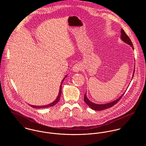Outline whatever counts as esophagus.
<instances>
[{
    "mask_svg": "<svg viewBox=\"0 0 146 146\" xmlns=\"http://www.w3.org/2000/svg\"><path fill=\"white\" fill-rule=\"evenodd\" d=\"M82 69V66L80 63H76L72 67V71L75 72H78Z\"/></svg>",
    "mask_w": 146,
    "mask_h": 146,
    "instance_id": "obj_1",
    "label": "esophagus"
}]
</instances>
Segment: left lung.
<instances>
[{
    "instance_id": "obj_1",
    "label": "left lung",
    "mask_w": 146,
    "mask_h": 146,
    "mask_svg": "<svg viewBox=\"0 0 146 146\" xmlns=\"http://www.w3.org/2000/svg\"><path fill=\"white\" fill-rule=\"evenodd\" d=\"M120 39L123 42H124L126 44L129 45L130 46H131V47L132 48V49L134 50V47H133V44L131 42V40L130 39V38L127 36V35L126 34V33H125V31H124L123 29H121V36H120ZM134 71H135V66H134V70H133V76H132V78H131V80L133 78V76H134ZM129 86V85H128ZM125 94V93H123L117 99H116V100L113 101H112L111 102H109V103H107V104H95L94 102H91L89 99L86 96V92L85 93V94H84V102L86 103V104L87 105H88V106L92 108V110H95V111H102V110H106V109H107L110 107H111L112 106H113V105L117 104V102H119L121 98H122V97L124 96V94Z\"/></svg>"
}]
</instances>
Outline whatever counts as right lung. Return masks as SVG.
Returning <instances> with one entry per match:
<instances>
[{
	"label": "right lung",
	"mask_w": 146,
	"mask_h": 146,
	"mask_svg": "<svg viewBox=\"0 0 146 146\" xmlns=\"http://www.w3.org/2000/svg\"><path fill=\"white\" fill-rule=\"evenodd\" d=\"M67 75H66L65 77L63 78L62 80V82L61 84V85H60V91H59V93H58V96L56 98V99L52 103H50V104H46V105H44V106H35V105H31V104H29V105L32 107L33 108H46V107H53L54 106V105L57 104L58 101H60V97H61V93H62V84L64 80V79L67 77Z\"/></svg>",
	"instance_id": "add662e5"
}]
</instances>
